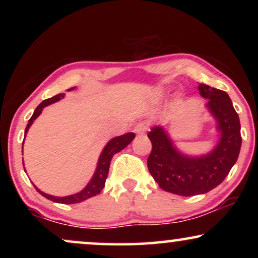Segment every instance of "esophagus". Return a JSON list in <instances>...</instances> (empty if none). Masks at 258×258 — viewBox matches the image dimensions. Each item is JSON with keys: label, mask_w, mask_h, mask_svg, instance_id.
Segmentation results:
<instances>
[{"label": "esophagus", "mask_w": 258, "mask_h": 258, "mask_svg": "<svg viewBox=\"0 0 258 258\" xmlns=\"http://www.w3.org/2000/svg\"><path fill=\"white\" fill-rule=\"evenodd\" d=\"M148 129H149V125H148V123L140 122L135 125V128H134V132H135L136 134H146L148 132Z\"/></svg>", "instance_id": "34e87169"}]
</instances>
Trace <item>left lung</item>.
<instances>
[{"mask_svg": "<svg viewBox=\"0 0 258 258\" xmlns=\"http://www.w3.org/2000/svg\"><path fill=\"white\" fill-rule=\"evenodd\" d=\"M200 95L216 119L220 139L214 149L201 156H190L176 148L163 126L155 125L148 134L151 153L148 169L164 191L179 196L206 194L220 185L237 161L241 150V123L229 95L201 83Z\"/></svg>", "mask_w": 258, "mask_h": 258, "instance_id": "8db88e82", "label": "left lung"}]
</instances>
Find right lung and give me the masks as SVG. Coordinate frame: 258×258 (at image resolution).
Listing matches in <instances>:
<instances>
[{
  "mask_svg": "<svg viewBox=\"0 0 258 258\" xmlns=\"http://www.w3.org/2000/svg\"><path fill=\"white\" fill-rule=\"evenodd\" d=\"M75 89V87L70 88L67 91H70V90H74ZM66 96V94H58V95H55L54 97L51 98H48V100H44L42 103L38 104V107L35 109L33 116H31L29 121H28V124L26 126V130H24V137H26L28 130L33 124L35 119H36L38 116L41 115L42 110H43V108L47 107V105L51 104V103H55V102H57L61 100ZM135 139V134L134 133H128V134H124V135H121V136H117V137H114V139H111L109 142L105 144V147L103 148V150H102V153L100 155V158H98V162H97V167H96V170H95L93 177L89 181V183L86 185V188H83L81 190L80 192L77 194H74V195H69V196H64V197H57V196H52V195H48V194H45L43 191H41L40 189L37 188V186H35V189L37 190L38 192L41 194L42 196H44L45 199L52 201V202H56V203H62V204H75V203H81L83 202V201H86L88 199H90V197H94L98 195L102 191V189L104 188V184H105V179L108 177V172H109V167H110V162H111V158L112 156L116 153H118V151H121L122 149H124V148L128 146V144L132 142V141ZM22 154H23V143H22ZM22 163H23V160H22ZM26 171V170H24Z\"/></svg>",
  "mask_w": 258,
  "mask_h": 258,
  "instance_id": "right-lung-1",
  "label": "right lung"
}]
</instances>
